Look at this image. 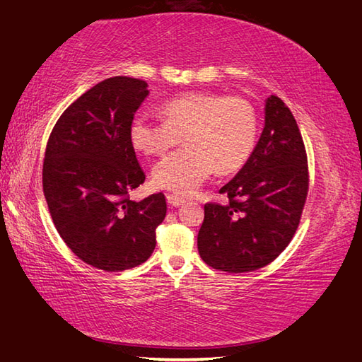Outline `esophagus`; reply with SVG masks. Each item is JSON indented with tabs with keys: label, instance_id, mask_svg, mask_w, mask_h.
<instances>
[{
	"label": "esophagus",
	"instance_id": "1",
	"mask_svg": "<svg viewBox=\"0 0 362 362\" xmlns=\"http://www.w3.org/2000/svg\"><path fill=\"white\" fill-rule=\"evenodd\" d=\"M184 202V198H181V197H178V195H175V194H168L167 195V203L172 206V208H178V206H181Z\"/></svg>",
	"mask_w": 362,
	"mask_h": 362
}]
</instances>
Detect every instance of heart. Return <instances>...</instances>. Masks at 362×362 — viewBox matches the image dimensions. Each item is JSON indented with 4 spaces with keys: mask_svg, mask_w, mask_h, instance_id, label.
<instances>
[{
    "mask_svg": "<svg viewBox=\"0 0 362 362\" xmlns=\"http://www.w3.org/2000/svg\"><path fill=\"white\" fill-rule=\"evenodd\" d=\"M164 122L139 115L129 124V140L145 156L160 158L184 144L187 148L160 160L153 170L159 189L190 195L216 170L238 172L252 158L259 134L255 106L242 97L186 93L160 107Z\"/></svg>",
    "mask_w": 362,
    "mask_h": 362,
    "instance_id": "obj_1",
    "label": "heart"
}]
</instances>
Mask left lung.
Wrapping results in <instances>:
<instances>
[{"label": "left lung", "instance_id": "8db88e82", "mask_svg": "<svg viewBox=\"0 0 362 362\" xmlns=\"http://www.w3.org/2000/svg\"><path fill=\"white\" fill-rule=\"evenodd\" d=\"M309 190L303 137L291 109L272 95L265 127L242 170L204 204L198 252L209 267L245 274L275 261L300 225Z\"/></svg>", "mask_w": 362, "mask_h": 362}]
</instances>
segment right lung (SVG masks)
<instances>
[{
    "label": "right lung",
    "mask_w": 362,
    "mask_h": 362,
    "mask_svg": "<svg viewBox=\"0 0 362 362\" xmlns=\"http://www.w3.org/2000/svg\"><path fill=\"white\" fill-rule=\"evenodd\" d=\"M146 87L128 76L93 86L59 117L43 159V195L59 235L81 261L105 272L148 259L167 214L162 192L129 200L145 182L129 124Z\"/></svg>",
    "instance_id": "right-lung-1"
}]
</instances>
